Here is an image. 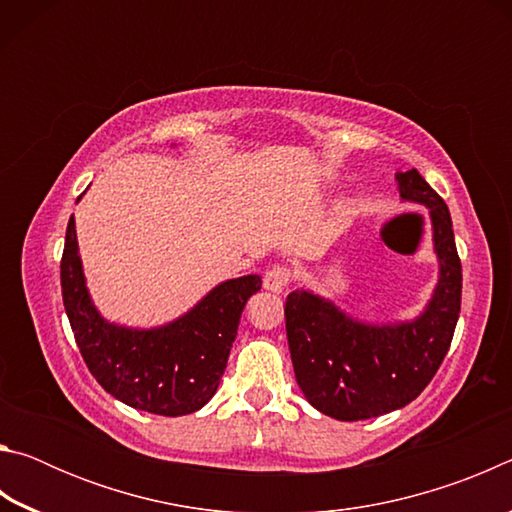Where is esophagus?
<instances>
[{
    "label": "esophagus",
    "mask_w": 512,
    "mask_h": 512,
    "mask_svg": "<svg viewBox=\"0 0 512 512\" xmlns=\"http://www.w3.org/2000/svg\"><path fill=\"white\" fill-rule=\"evenodd\" d=\"M289 282H291L289 268H282V266H273L271 271H266L264 275V289L271 293H282L289 287Z\"/></svg>",
    "instance_id": "obj_1"
}]
</instances>
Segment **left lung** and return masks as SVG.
<instances>
[{"label": "left lung", "mask_w": 512, "mask_h": 512, "mask_svg": "<svg viewBox=\"0 0 512 512\" xmlns=\"http://www.w3.org/2000/svg\"><path fill=\"white\" fill-rule=\"evenodd\" d=\"M395 180L402 201L424 205L431 219L438 282L420 314L368 323L311 289L289 293L284 307L300 391L334 420L377 418L413 402L443 363L461 314V259L447 205L418 169L397 171Z\"/></svg>", "instance_id": "left-lung-1"}]
</instances>
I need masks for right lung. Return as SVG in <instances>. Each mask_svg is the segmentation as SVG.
Returning <instances> with one entry per match:
<instances>
[{
    "instance_id": "right-lung-1",
    "label": "right lung",
    "mask_w": 512,
    "mask_h": 512,
    "mask_svg": "<svg viewBox=\"0 0 512 512\" xmlns=\"http://www.w3.org/2000/svg\"><path fill=\"white\" fill-rule=\"evenodd\" d=\"M60 287L76 345L103 391L137 411L178 418L203 409L214 397L228 366L241 311L262 289V277L241 275L216 284L187 314L158 327L110 323L99 314L85 284L72 214L60 262Z\"/></svg>"
}]
</instances>
